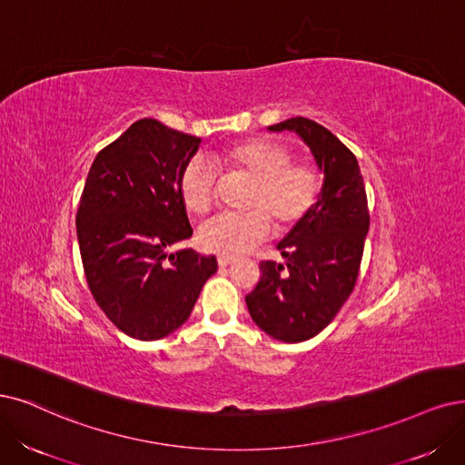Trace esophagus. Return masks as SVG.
<instances>
[{
  "label": "esophagus",
  "instance_id": "obj_1",
  "mask_svg": "<svg viewBox=\"0 0 465 465\" xmlns=\"http://www.w3.org/2000/svg\"><path fill=\"white\" fill-rule=\"evenodd\" d=\"M233 261H235L233 256H228V254H220V256H218V266H220V268H226V266H230Z\"/></svg>",
  "mask_w": 465,
  "mask_h": 465
}]
</instances>
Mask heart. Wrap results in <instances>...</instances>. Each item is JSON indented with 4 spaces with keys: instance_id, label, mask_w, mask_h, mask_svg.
I'll return each instance as SVG.
<instances>
[{
    "instance_id": "b5f03b06",
    "label": "heart",
    "mask_w": 465,
    "mask_h": 465,
    "mask_svg": "<svg viewBox=\"0 0 465 465\" xmlns=\"http://www.w3.org/2000/svg\"><path fill=\"white\" fill-rule=\"evenodd\" d=\"M218 161L232 176L247 178L252 185L245 199L249 213L218 214L201 226L199 243L211 252L228 256L247 252L268 237L270 222L282 232L293 228L312 211L320 195L318 170L306 163H293V151L268 137H251L223 147ZM218 187V170L204 157L189 159L180 172L182 203L195 214L213 209Z\"/></svg>"
}]
</instances>
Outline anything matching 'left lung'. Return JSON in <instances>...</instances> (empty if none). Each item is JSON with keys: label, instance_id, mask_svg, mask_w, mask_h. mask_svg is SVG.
Wrapping results in <instances>:
<instances>
[{"label": "left lung", "instance_id": "obj_1", "mask_svg": "<svg viewBox=\"0 0 465 465\" xmlns=\"http://www.w3.org/2000/svg\"><path fill=\"white\" fill-rule=\"evenodd\" d=\"M270 132H295L323 174L312 211L278 251L285 262H261V282L245 297L249 314L270 337L301 342L330 325L351 297L370 230L368 197L352 151L311 118H289Z\"/></svg>", "mask_w": 465, "mask_h": 465}]
</instances>
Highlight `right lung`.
Segmentation results:
<instances>
[{"instance_id": "obj_1", "label": "right lung", "mask_w": 465, "mask_h": 465, "mask_svg": "<svg viewBox=\"0 0 465 465\" xmlns=\"http://www.w3.org/2000/svg\"><path fill=\"white\" fill-rule=\"evenodd\" d=\"M201 137L142 118L97 157L85 178L76 235L85 280L105 316L140 341H157L192 314L216 256L168 252L193 233L178 192Z\"/></svg>"}]
</instances>
